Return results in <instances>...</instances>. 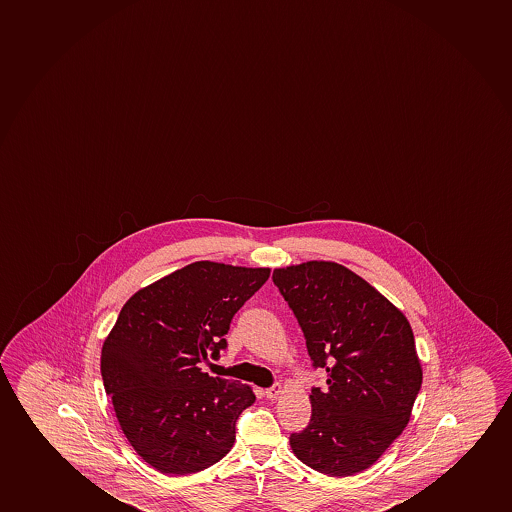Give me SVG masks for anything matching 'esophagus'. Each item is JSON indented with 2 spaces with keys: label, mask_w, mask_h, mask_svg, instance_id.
Listing matches in <instances>:
<instances>
[{
  "label": "esophagus",
  "mask_w": 512,
  "mask_h": 512,
  "mask_svg": "<svg viewBox=\"0 0 512 512\" xmlns=\"http://www.w3.org/2000/svg\"><path fill=\"white\" fill-rule=\"evenodd\" d=\"M265 394L266 398L275 400V398H280V394H283V388L280 384H275V386H271L270 389H266Z\"/></svg>",
  "instance_id": "1"
}]
</instances>
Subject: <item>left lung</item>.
<instances>
[{"label": "left lung", "mask_w": 512, "mask_h": 512, "mask_svg": "<svg viewBox=\"0 0 512 512\" xmlns=\"http://www.w3.org/2000/svg\"><path fill=\"white\" fill-rule=\"evenodd\" d=\"M273 282L306 336L328 388L312 389L311 422L290 435L295 456L328 476L371 468L412 417L422 386L405 314L347 266L306 261L277 268Z\"/></svg>", "instance_id": "obj_1"}]
</instances>
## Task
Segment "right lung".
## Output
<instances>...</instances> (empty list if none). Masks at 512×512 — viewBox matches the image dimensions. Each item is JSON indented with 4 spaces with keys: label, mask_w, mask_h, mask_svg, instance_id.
Returning <instances> with one entry per match:
<instances>
[{
    "label": "right lung",
    "mask_w": 512,
    "mask_h": 512,
    "mask_svg": "<svg viewBox=\"0 0 512 512\" xmlns=\"http://www.w3.org/2000/svg\"><path fill=\"white\" fill-rule=\"evenodd\" d=\"M270 268L196 261L126 300L102 345L100 372L119 425L165 475L206 470L229 453L235 420L256 401L241 382L208 376L230 321Z\"/></svg>",
    "instance_id": "add662e5"
}]
</instances>
